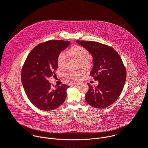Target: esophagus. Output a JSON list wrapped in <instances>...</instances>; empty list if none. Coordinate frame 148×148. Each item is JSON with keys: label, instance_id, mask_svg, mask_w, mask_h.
I'll return each mask as SVG.
<instances>
[{"label": "esophagus", "instance_id": "esophagus-1", "mask_svg": "<svg viewBox=\"0 0 148 148\" xmlns=\"http://www.w3.org/2000/svg\"><path fill=\"white\" fill-rule=\"evenodd\" d=\"M79 84H80V82H75L73 83L74 86H78V85H79Z\"/></svg>", "mask_w": 148, "mask_h": 148}]
</instances>
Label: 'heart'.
Segmentation results:
<instances>
[{"label":"heart","instance_id":"b5f03b06","mask_svg":"<svg viewBox=\"0 0 148 148\" xmlns=\"http://www.w3.org/2000/svg\"><path fill=\"white\" fill-rule=\"evenodd\" d=\"M69 54L73 57L78 59L79 61L80 64L84 68H88L91 64L89 58V52L84 47L81 46H74L71 47L69 51ZM67 60V56L64 51H61L59 53L57 57V65L60 68L65 67ZM84 73L81 70L77 71H70L68 72L66 75L68 78L72 79H78L81 75Z\"/></svg>","mask_w":148,"mask_h":148}]
</instances>
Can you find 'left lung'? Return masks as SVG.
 Listing matches in <instances>:
<instances>
[{
	"mask_svg": "<svg viewBox=\"0 0 148 148\" xmlns=\"http://www.w3.org/2000/svg\"><path fill=\"white\" fill-rule=\"evenodd\" d=\"M76 42L92 55L93 67L90 75L98 81L96 87L88 83L89 89L86 100L94 108H106L118 99L125 85L126 71L122 59L109 46L97 41Z\"/></svg>",
	"mask_w": 148,
	"mask_h": 148,
	"instance_id": "8db88e82",
	"label": "left lung"
}]
</instances>
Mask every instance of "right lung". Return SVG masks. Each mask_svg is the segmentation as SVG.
Here are the masks:
<instances>
[{"label":"right lung","instance_id":"obj_1","mask_svg":"<svg viewBox=\"0 0 148 148\" xmlns=\"http://www.w3.org/2000/svg\"><path fill=\"white\" fill-rule=\"evenodd\" d=\"M70 44L69 41L49 40L36 46L29 53L22 70L21 79L30 102L37 108L51 111L65 101L69 86L54 88L47 79L57 70V57Z\"/></svg>","mask_w":148,"mask_h":148}]
</instances>
